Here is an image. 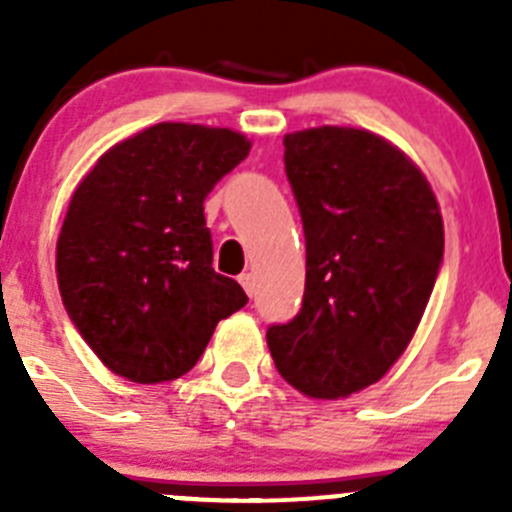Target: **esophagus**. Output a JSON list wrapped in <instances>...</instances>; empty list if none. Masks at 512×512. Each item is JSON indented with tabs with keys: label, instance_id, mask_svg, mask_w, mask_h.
<instances>
[{
	"label": "esophagus",
	"instance_id": "obj_1",
	"mask_svg": "<svg viewBox=\"0 0 512 512\" xmlns=\"http://www.w3.org/2000/svg\"><path fill=\"white\" fill-rule=\"evenodd\" d=\"M238 282H241V287L246 289L248 297L256 295V279H253V274H241V277H238Z\"/></svg>",
	"mask_w": 512,
	"mask_h": 512
}]
</instances>
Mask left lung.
Masks as SVG:
<instances>
[{
  "mask_svg": "<svg viewBox=\"0 0 512 512\" xmlns=\"http://www.w3.org/2000/svg\"><path fill=\"white\" fill-rule=\"evenodd\" d=\"M284 171L305 230V297L266 343L292 387L338 400L408 348L443 261L441 210L423 171L369 130L284 135Z\"/></svg>",
  "mask_w": 512,
  "mask_h": 512,
  "instance_id": "1",
  "label": "left lung"
}]
</instances>
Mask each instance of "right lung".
<instances>
[{
  "label": "right lung",
  "instance_id": "add662e5",
  "mask_svg": "<svg viewBox=\"0 0 512 512\" xmlns=\"http://www.w3.org/2000/svg\"><path fill=\"white\" fill-rule=\"evenodd\" d=\"M251 151L228 128L158 122L99 158L76 187L56 246L71 323L110 372L171 382L215 325L248 302L212 269L205 197Z\"/></svg>",
  "mask_w": 512,
  "mask_h": 512
}]
</instances>
